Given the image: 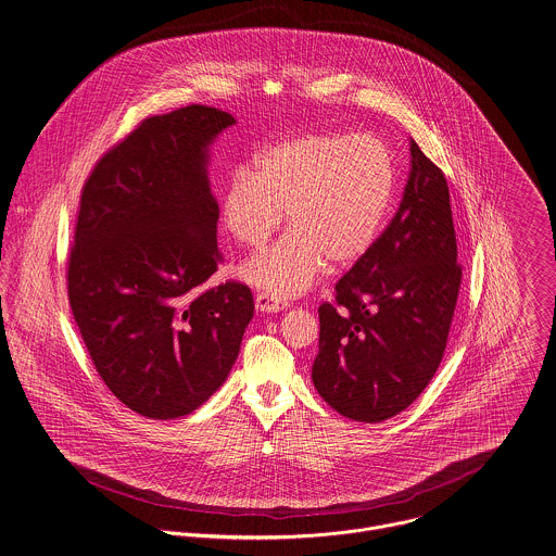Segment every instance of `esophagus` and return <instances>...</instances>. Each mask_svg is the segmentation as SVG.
Here are the masks:
<instances>
[{
	"instance_id": "esophagus-1",
	"label": "esophagus",
	"mask_w": 556,
	"mask_h": 556,
	"mask_svg": "<svg viewBox=\"0 0 556 556\" xmlns=\"http://www.w3.org/2000/svg\"><path fill=\"white\" fill-rule=\"evenodd\" d=\"M254 305H256V309H261V312H282L289 303L282 302V300H276V298H271V295H267V293H256Z\"/></svg>"
}]
</instances>
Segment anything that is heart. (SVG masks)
Wrapping results in <instances>:
<instances>
[{
    "instance_id": "b5f03b06",
    "label": "heart",
    "mask_w": 556,
    "mask_h": 556,
    "mask_svg": "<svg viewBox=\"0 0 556 556\" xmlns=\"http://www.w3.org/2000/svg\"><path fill=\"white\" fill-rule=\"evenodd\" d=\"M397 169L376 138L325 131L265 147L242 163L220 195V218L244 249H261L282 225L289 233L256 254L242 276L271 298L300 295L325 271L351 267L376 244L395 200Z\"/></svg>"
}]
</instances>
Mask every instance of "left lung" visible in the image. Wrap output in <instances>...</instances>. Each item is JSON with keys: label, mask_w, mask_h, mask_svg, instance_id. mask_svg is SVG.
I'll return each mask as SVG.
<instances>
[{"label": "left lung", "mask_w": 556, "mask_h": 556, "mask_svg": "<svg viewBox=\"0 0 556 556\" xmlns=\"http://www.w3.org/2000/svg\"><path fill=\"white\" fill-rule=\"evenodd\" d=\"M409 176L393 220L318 307V395L346 418L382 422L435 376L455 314L460 265L444 172L409 140Z\"/></svg>", "instance_id": "8db88e82"}]
</instances>
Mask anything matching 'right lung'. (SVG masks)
<instances>
[{"instance_id": "add662e5", "label": "right lung", "mask_w": 556, "mask_h": 556, "mask_svg": "<svg viewBox=\"0 0 556 556\" xmlns=\"http://www.w3.org/2000/svg\"><path fill=\"white\" fill-rule=\"evenodd\" d=\"M229 112L185 105L144 118L98 161L80 195L67 295L91 361L129 409L180 418L227 380L254 314L218 269L210 147Z\"/></svg>"}]
</instances>
